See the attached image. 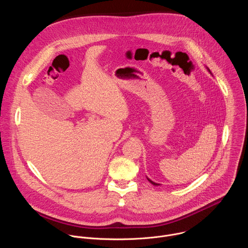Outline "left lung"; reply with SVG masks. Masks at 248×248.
<instances>
[{
  "instance_id": "8db88e82",
  "label": "left lung",
  "mask_w": 248,
  "mask_h": 248,
  "mask_svg": "<svg viewBox=\"0 0 248 248\" xmlns=\"http://www.w3.org/2000/svg\"><path fill=\"white\" fill-rule=\"evenodd\" d=\"M208 70H209V72H210V69H209V68H208ZM210 73H211V72H210ZM147 180H148V181H149V182H150V183H151V184H152V185H153V186H159V184H156V183H154V182H152V181H151V180H149V179H148V178H147Z\"/></svg>"
}]
</instances>
